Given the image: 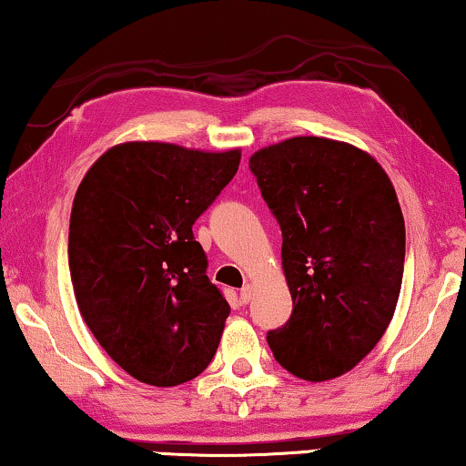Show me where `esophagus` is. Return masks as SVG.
I'll return each instance as SVG.
<instances>
[{
  "label": "esophagus",
  "mask_w": 466,
  "mask_h": 466,
  "mask_svg": "<svg viewBox=\"0 0 466 466\" xmlns=\"http://www.w3.org/2000/svg\"><path fill=\"white\" fill-rule=\"evenodd\" d=\"M252 296H254V289H252V286H244V288H241V292H239V300H241V305H248V302L252 300Z\"/></svg>",
  "instance_id": "1"
}]
</instances>
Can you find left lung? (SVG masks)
Masks as SVG:
<instances>
[{"mask_svg": "<svg viewBox=\"0 0 466 466\" xmlns=\"http://www.w3.org/2000/svg\"><path fill=\"white\" fill-rule=\"evenodd\" d=\"M281 228L292 315L267 332L289 374L321 382L355 368L393 319L406 227L379 161L353 145L296 137L249 157Z\"/></svg>", "mask_w": 466, "mask_h": 466, "instance_id": "obj_1", "label": "left lung"}]
</instances>
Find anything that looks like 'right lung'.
Returning a JSON list of instances; mask_svg holds the SVG:
<instances>
[{
    "mask_svg": "<svg viewBox=\"0 0 466 466\" xmlns=\"http://www.w3.org/2000/svg\"><path fill=\"white\" fill-rule=\"evenodd\" d=\"M239 149L206 153L124 143L79 185L69 225L73 292L113 361L153 387L193 380L231 313L208 279L193 225L239 167Z\"/></svg>",
    "mask_w": 466,
    "mask_h": 466,
    "instance_id": "add662e5",
    "label": "right lung"
}]
</instances>
